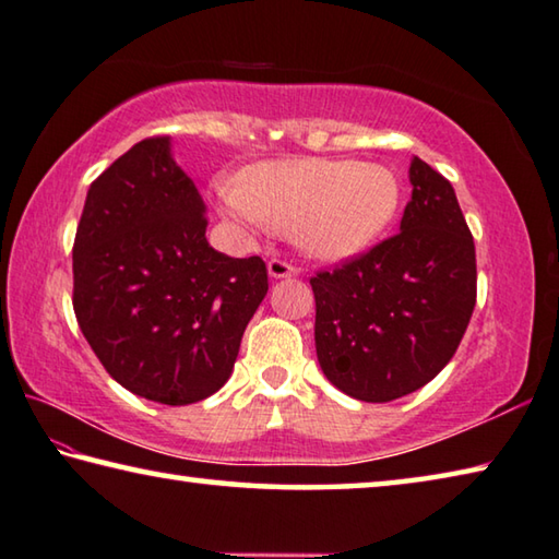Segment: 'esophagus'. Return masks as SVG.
<instances>
[{
  "mask_svg": "<svg viewBox=\"0 0 559 559\" xmlns=\"http://www.w3.org/2000/svg\"><path fill=\"white\" fill-rule=\"evenodd\" d=\"M267 270H270V277L274 280H282V277H292V274L297 272V267L292 262H287L285 258H272L267 262Z\"/></svg>",
  "mask_w": 559,
  "mask_h": 559,
  "instance_id": "obj_1",
  "label": "esophagus"
}]
</instances>
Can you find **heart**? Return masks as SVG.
Listing matches in <instances>:
<instances>
[{"label": "heart", "mask_w": 559, "mask_h": 559, "mask_svg": "<svg viewBox=\"0 0 559 559\" xmlns=\"http://www.w3.org/2000/svg\"><path fill=\"white\" fill-rule=\"evenodd\" d=\"M213 189L233 221L295 235L321 260L366 250L393 223L403 199L388 166L329 159L254 164L242 181L221 176Z\"/></svg>", "instance_id": "b5f03b06"}]
</instances>
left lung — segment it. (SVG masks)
Returning <instances> with one entry per match:
<instances>
[{
    "mask_svg": "<svg viewBox=\"0 0 559 559\" xmlns=\"http://www.w3.org/2000/svg\"><path fill=\"white\" fill-rule=\"evenodd\" d=\"M400 233L311 277L324 376L364 403L415 393L462 344L476 307V250L456 193L423 159Z\"/></svg>",
    "mask_w": 559,
    "mask_h": 559,
    "instance_id": "8db88e82",
    "label": "left lung"
}]
</instances>
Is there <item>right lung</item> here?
Listing matches in <instances>:
<instances>
[{"mask_svg":"<svg viewBox=\"0 0 559 559\" xmlns=\"http://www.w3.org/2000/svg\"><path fill=\"white\" fill-rule=\"evenodd\" d=\"M205 225L169 136H150L91 183L75 230L78 326L117 383L162 405L199 403L225 385L267 295L262 258L213 250Z\"/></svg>","mask_w":559,"mask_h":559,"instance_id":"right-lung-1","label":"right lung"}]
</instances>
